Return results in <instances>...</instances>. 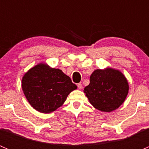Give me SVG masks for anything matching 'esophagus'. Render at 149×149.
I'll list each match as a JSON object with an SVG mask.
<instances>
[{
	"label": "esophagus",
	"mask_w": 149,
	"mask_h": 149,
	"mask_svg": "<svg viewBox=\"0 0 149 149\" xmlns=\"http://www.w3.org/2000/svg\"><path fill=\"white\" fill-rule=\"evenodd\" d=\"M77 86H78V88H79V89H82V88H83V86H82V84L81 83L78 84Z\"/></svg>",
	"instance_id": "obj_1"
}]
</instances>
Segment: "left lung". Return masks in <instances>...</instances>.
Wrapping results in <instances>:
<instances>
[{"instance_id":"1","label":"left lung","mask_w":149,"mask_h":149,"mask_svg":"<svg viewBox=\"0 0 149 149\" xmlns=\"http://www.w3.org/2000/svg\"><path fill=\"white\" fill-rule=\"evenodd\" d=\"M128 90V83L124 75L119 70L107 68L94 70L84 91L96 109L109 112L124 102Z\"/></svg>"}]
</instances>
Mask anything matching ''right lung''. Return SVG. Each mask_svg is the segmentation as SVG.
<instances>
[{
    "label": "right lung",
    "mask_w": 149,
    "mask_h": 149,
    "mask_svg": "<svg viewBox=\"0 0 149 149\" xmlns=\"http://www.w3.org/2000/svg\"><path fill=\"white\" fill-rule=\"evenodd\" d=\"M22 89L29 103L42 113H49L65 102L77 86L61 70L45 63L31 68L22 79Z\"/></svg>",
    "instance_id": "obj_1"
}]
</instances>
